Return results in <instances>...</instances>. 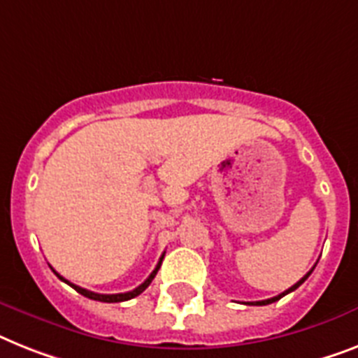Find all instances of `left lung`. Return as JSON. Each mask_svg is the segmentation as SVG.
<instances>
[{
	"label": "left lung",
	"instance_id": "obj_1",
	"mask_svg": "<svg viewBox=\"0 0 358 358\" xmlns=\"http://www.w3.org/2000/svg\"><path fill=\"white\" fill-rule=\"evenodd\" d=\"M313 268H315V267H313ZM313 268H311V271H309V273L306 274V276H303L302 280H300V282H296V283H294V285H292V287H289L287 291H283L282 294H278V296H274V298H268V300H262V302H250V306H267V303H273V302H276V300H280V298H282V296H285V294H289V292H292V291H294V289H298V287H300V285H302V283L306 282L307 278H309V274L313 273Z\"/></svg>",
	"mask_w": 358,
	"mask_h": 358
}]
</instances>
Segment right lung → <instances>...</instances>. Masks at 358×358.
<instances>
[{"label":"right lung","instance_id":"right-lung-1","mask_svg":"<svg viewBox=\"0 0 358 358\" xmlns=\"http://www.w3.org/2000/svg\"><path fill=\"white\" fill-rule=\"evenodd\" d=\"M162 258H164V254H162L161 256V259H159V264H157V267L153 268V273L150 274V276H148L146 280H144L143 283H141V285H138L137 289H133V291H128V292H119V294H99V292H93V291H87V289H82V287H78V285H75V283H71V282H67L66 278H64V276H60V274L56 273L55 268H52V271H55V274L56 276H58V278L62 280V282H66V283H69L71 287L75 289L76 292H80V294H82V296H85V298H91V300H96V302H106V303H117V302H126V300H131V298H135V296H138V294H141V292L144 291V289L148 287V285H150V283H152V280L155 278V274H157V271H159V267H161V264H162Z\"/></svg>","mask_w":358,"mask_h":358}]
</instances>
